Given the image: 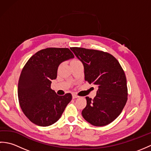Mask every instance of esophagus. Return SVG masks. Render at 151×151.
Segmentation results:
<instances>
[{"mask_svg": "<svg viewBox=\"0 0 151 151\" xmlns=\"http://www.w3.org/2000/svg\"><path fill=\"white\" fill-rule=\"evenodd\" d=\"M73 99H76V98H78V96H77V95H76V94H73Z\"/></svg>", "mask_w": 151, "mask_h": 151, "instance_id": "esophagus-1", "label": "esophagus"}]
</instances>
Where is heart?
<instances>
[{
    "label": "heart",
    "instance_id": "obj_1",
    "mask_svg": "<svg viewBox=\"0 0 151 151\" xmlns=\"http://www.w3.org/2000/svg\"><path fill=\"white\" fill-rule=\"evenodd\" d=\"M78 62V60H73L71 62H70V63H73V62Z\"/></svg>",
    "mask_w": 151,
    "mask_h": 151
}]
</instances>
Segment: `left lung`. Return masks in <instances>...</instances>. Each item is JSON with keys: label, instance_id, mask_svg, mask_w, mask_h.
Here are the masks:
<instances>
[{"label": "left lung", "instance_id": "1", "mask_svg": "<svg viewBox=\"0 0 151 151\" xmlns=\"http://www.w3.org/2000/svg\"><path fill=\"white\" fill-rule=\"evenodd\" d=\"M84 65L85 81L98 87L93 99L86 97L82 115L89 123L103 127L114 121L127 101V78L117 59L103 51L70 48Z\"/></svg>", "mask_w": 151, "mask_h": 151}]
</instances>
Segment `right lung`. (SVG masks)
Listing matches in <instances>:
<instances>
[{
    "label": "right lung",
    "mask_w": 151,
    "mask_h": 151,
    "mask_svg": "<svg viewBox=\"0 0 151 151\" xmlns=\"http://www.w3.org/2000/svg\"><path fill=\"white\" fill-rule=\"evenodd\" d=\"M74 57L67 48H47L25 64L18 82V99L23 113L35 124L48 127L56 123L71 101V94L58 95L50 85L60 63Z\"/></svg>",
    "instance_id": "obj_1"
}]
</instances>
